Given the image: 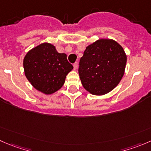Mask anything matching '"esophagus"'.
I'll use <instances>...</instances> for the list:
<instances>
[{
    "label": "esophagus",
    "mask_w": 151,
    "mask_h": 151,
    "mask_svg": "<svg viewBox=\"0 0 151 151\" xmlns=\"http://www.w3.org/2000/svg\"><path fill=\"white\" fill-rule=\"evenodd\" d=\"M73 66H74V70L77 69V67H78V63H77V62L74 63V65H73Z\"/></svg>",
    "instance_id": "34e87169"
}]
</instances>
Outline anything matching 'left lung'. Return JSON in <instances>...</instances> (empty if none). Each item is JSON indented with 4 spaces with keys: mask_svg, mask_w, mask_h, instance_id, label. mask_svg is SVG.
Returning a JSON list of instances; mask_svg holds the SVG:
<instances>
[{
    "mask_svg": "<svg viewBox=\"0 0 151 151\" xmlns=\"http://www.w3.org/2000/svg\"><path fill=\"white\" fill-rule=\"evenodd\" d=\"M127 56L115 40L99 39L86 47L80 58L79 75L83 86L93 95L114 88L124 75Z\"/></svg>",
    "mask_w": 151,
    "mask_h": 151,
    "instance_id": "8db88e82",
    "label": "left lung"
}]
</instances>
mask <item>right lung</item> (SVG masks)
Returning <instances> with one entry per match:
<instances>
[{"label": "right lung", "instance_id": "right-lung-1", "mask_svg": "<svg viewBox=\"0 0 151 151\" xmlns=\"http://www.w3.org/2000/svg\"><path fill=\"white\" fill-rule=\"evenodd\" d=\"M23 68L32 86L45 94H52L62 88L66 75L73 69L67 55L59 53L55 46L43 43L27 52Z\"/></svg>", "mask_w": 151, "mask_h": 151}]
</instances>
